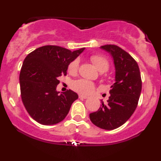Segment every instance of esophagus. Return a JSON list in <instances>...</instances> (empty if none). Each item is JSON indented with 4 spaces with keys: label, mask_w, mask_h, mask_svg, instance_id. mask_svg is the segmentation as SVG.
<instances>
[{
    "label": "esophagus",
    "mask_w": 161,
    "mask_h": 161,
    "mask_svg": "<svg viewBox=\"0 0 161 161\" xmlns=\"http://www.w3.org/2000/svg\"><path fill=\"white\" fill-rule=\"evenodd\" d=\"M79 97H80V98H83V99H86V98H88V96H86V95H79Z\"/></svg>",
    "instance_id": "34e87169"
}]
</instances>
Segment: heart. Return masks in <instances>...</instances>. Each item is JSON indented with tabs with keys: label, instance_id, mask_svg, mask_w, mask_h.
I'll return each mask as SVG.
<instances>
[{
	"label": "heart",
	"instance_id": "obj_1",
	"mask_svg": "<svg viewBox=\"0 0 161 161\" xmlns=\"http://www.w3.org/2000/svg\"><path fill=\"white\" fill-rule=\"evenodd\" d=\"M90 60L100 73H104L108 70L110 64L104 56H101L100 54H94L90 57ZM79 60L75 59L68 66V72L70 74H75L79 69ZM71 87L75 92L83 94V95H87L93 91L95 88V84L87 79H80L73 81L71 84Z\"/></svg>",
	"mask_w": 161,
	"mask_h": 161
}]
</instances>
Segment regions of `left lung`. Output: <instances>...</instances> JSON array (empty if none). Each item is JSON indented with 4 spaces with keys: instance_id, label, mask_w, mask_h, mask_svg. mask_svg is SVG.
Returning <instances> with one entry per match:
<instances>
[{
    "instance_id": "obj_1",
    "label": "left lung",
    "mask_w": 161,
    "mask_h": 161,
    "mask_svg": "<svg viewBox=\"0 0 161 161\" xmlns=\"http://www.w3.org/2000/svg\"><path fill=\"white\" fill-rule=\"evenodd\" d=\"M101 49L111 54L115 66V82L111 86L108 102L89 114L93 124L112 130L124 124L137 108L142 92V79L137 62L118 46L106 45Z\"/></svg>"
}]
</instances>
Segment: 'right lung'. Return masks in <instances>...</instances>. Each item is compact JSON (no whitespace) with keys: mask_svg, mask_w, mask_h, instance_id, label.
<instances>
[{"mask_svg":"<svg viewBox=\"0 0 161 161\" xmlns=\"http://www.w3.org/2000/svg\"><path fill=\"white\" fill-rule=\"evenodd\" d=\"M85 50L71 51L55 45L40 47L27 55L19 74L21 97L27 112L42 125H53L65 119L79 97L72 90L60 95L58 78L66 75L68 66Z\"/></svg>","mask_w":161,"mask_h":161,"instance_id":"add662e5","label":"right lung"}]
</instances>
